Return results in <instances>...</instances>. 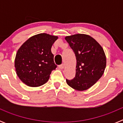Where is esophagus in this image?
Listing matches in <instances>:
<instances>
[{
    "instance_id": "esophagus-1",
    "label": "esophagus",
    "mask_w": 123,
    "mask_h": 123,
    "mask_svg": "<svg viewBox=\"0 0 123 123\" xmlns=\"http://www.w3.org/2000/svg\"><path fill=\"white\" fill-rule=\"evenodd\" d=\"M64 65L63 64V65H59V66H58V68H60V69H63L64 68Z\"/></svg>"
}]
</instances>
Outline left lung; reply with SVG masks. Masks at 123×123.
<instances>
[{"label":"left lung","mask_w":123,"mask_h":123,"mask_svg":"<svg viewBox=\"0 0 123 123\" xmlns=\"http://www.w3.org/2000/svg\"><path fill=\"white\" fill-rule=\"evenodd\" d=\"M76 58V75L68 85L77 91L89 89L102 76L106 59L104 49L94 38L87 34H77L65 37Z\"/></svg>","instance_id":"left-lung-1"}]
</instances>
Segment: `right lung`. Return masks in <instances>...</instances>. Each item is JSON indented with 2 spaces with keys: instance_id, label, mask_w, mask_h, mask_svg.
Wrapping results in <instances>:
<instances>
[{
  "instance_id": "obj_1",
  "label": "right lung",
  "mask_w": 123,
  "mask_h": 123,
  "mask_svg": "<svg viewBox=\"0 0 123 123\" xmlns=\"http://www.w3.org/2000/svg\"><path fill=\"white\" fill-rule=\"evenodd\" d=\"M58 36L41 33L29 38L16 54L17 74L29 87H39L48 81L52 70L56 68L51 47Z\"/></svg>"
}]
</instances>
